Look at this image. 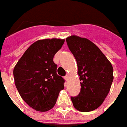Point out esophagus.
Here are the masks:
<instances>
[{
    "label": "esophagus",
    "mask_w": 127,
    "mask_h": 127,
    "mask_svg": "<svg viewBox=\"0 0 127 127\" xmlns=\"http://www.w3.org/2000/svg\"><path fill=\"white\" fill-rule=\"evenodd\" d=\"M64 79H65V81H68V80H69V76H68V75H66V76L64 77Z\"/></svg>",
    "instance_id": "1"
}]
</instances>
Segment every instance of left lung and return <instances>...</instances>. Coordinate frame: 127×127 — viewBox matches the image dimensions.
<instances>
[{
	"instance_id": "8db88e82",
	"label": "left lung",
	"mask_w": 127,
	"mask_h": 127,
	"mask_svg": "<svg viewBox=\"0 0 127 127\" xmlns=\"http://www.w3.org/2000/svg\"><path fill=\"white\" fill-rule=\"evenodd\" d=\"M68 46L76 59L81 91L71 100L74 108L82 112L93 111L102 105L114 80L112 65L96 45L87 38L71 35Z\"/></svg>"
}]
</instances>
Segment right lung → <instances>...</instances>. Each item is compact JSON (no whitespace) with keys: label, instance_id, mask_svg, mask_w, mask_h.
<instances>
[{"label":"right lung","instance_id":"1","mask_svg":"<svg viewBox=\"0 0 127 127\" xmlns=\"http://www.w3.org/2000/svg\"><path fill=\"white\" fill-rule=\"evenodd\" d=\"M64 39L37 40L31 45L13 69L16 88L27 105L38 111L53 107L64 79L57 74L53 57L61 49Z\"/></svg>","mask_w":127,"mask_h":127}]
</instances>
